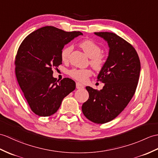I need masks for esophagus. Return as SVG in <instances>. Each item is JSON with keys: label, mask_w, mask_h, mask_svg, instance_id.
<instances>
[{"label": "esophagus", "mask_w": 158, "mask_h": 158, "mask_svg": "<svg viewBox=\"0 0 158 158\" xmlns=\"http://www.w3.org/2000/svg\"><path fill=\"white\" fill-rule=\"evenodd\" d=\"M76 87H77V89H83L84 86L82 85L81 83L77 82V83H76Z\"/></svg>", "instance_id": "obj_1"}]
</instances>
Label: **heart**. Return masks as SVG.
I'll return each mask as SVG.
<instances>
[{
	"mask_svg": "<svg viewBox=\"0 0 158 158\" xmlns=\"http://www.w3.org/2000/svg\"><path fill=\"white\" fill-rule=\"evenodd\" d=\"M80 47L90 58L89 64L96 71H100L103 68L106 62L105 54L101 52V48L96 42L91 40H85L79 44ZM73 49L71 45L65 46L60 52L61 60L64 62H67L69 56ZM69 75L78 81L85 82L91 75V71L88 69H72L68 72Z\"/></svg>",
	"mask_w": 158,
	"mask_h": 158,
	"instance_id": "heart-1",
	"label": "heart"
}]
</instances>
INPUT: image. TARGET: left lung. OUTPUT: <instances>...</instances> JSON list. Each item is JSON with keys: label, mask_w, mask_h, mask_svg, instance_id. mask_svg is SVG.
Masks as SVG:
<instances>
[{"label": "left lung", "mask_w": 158, "mask_h": 158, "mask_svg": "<svg viewBox=\"0 0 158 158\" xmlns=\"http://www.w3.org/2000/svg\"><path fill=\"white\" fill-rule=\"evenodd\" d=\"M110 48L105 64L98 76L104 83L100 91L87 86L89 99L82 105L86 118L97 124L114 119L127 107L136 91L141 71L137 51L130 43L111 32H95Z\"/></svg>", "instance_id": "8db88e82"}]
</instances>
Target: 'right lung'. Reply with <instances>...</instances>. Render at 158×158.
Instances as JSON below:
<instances>
[{
  "label": "right lung",
  "instance_id": "obj_1",
  "mask_svg": "<svg viewBox=\"0 0 158 158\" xmlns=\"http://www.w3.org/2000/svg\"><path fill=\"white\" fill-rule=\"evenodd\" d=\"M83 35L45 26L29 34L21 42L15 60V75L33 112L49 116L56 112L62 101L74 91L76 84L69 78H54L53 68L62 64L60 52L64 45Z\"/></svg>",
  "mask_w": 158,
  "mask_h": 158
}]
</instances>
